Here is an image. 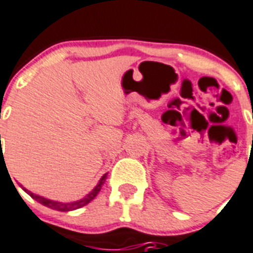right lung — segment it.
Returning <instances> with one entry per match:
<instances>
[{
    "instance_id": "1",
    "label": "right lung",
    "mask_w": 253,
    "mask_h": 253,
    "mask_svg": "<svg viewBox=\"0 0 253 253\" xmlns=\"http://www.w3.org/2000/svg\"><path fill=\"white\" fill-rule=\"evenodd\" d=\"M1 157H2V154H1ZM105 180H106V175H103L101 180H99V183H98V184L95 186V188H94V190H92L87 196H84V199L77 200V202H73V203H61V202H54V200L46 199V198H42V196H40V195H36V194H33V192H30V191L26 190V188H24V190L28 192L29 195L32 196L33 199H36L38 203L43 204V206H46V207L51 208V210H55V211L67 212V211H73V210H77V208L84 207V206H86L87 203H90V202H91V200L94 199V198H95L98 194H99V191H101V188H102V186H103Z\"/></svg>"
}]
</instances>
